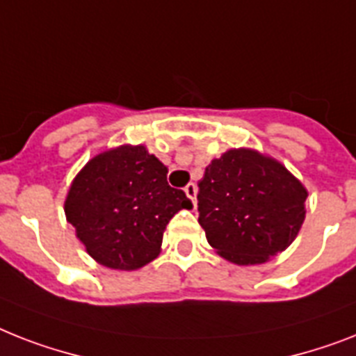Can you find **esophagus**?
I'll return each instance as SVG.
<instances>
[{
  "label": "esophagus",
  "instance_id": "1",
  "mask_svg": "<svg viewBox=\"0 0 356 356\" xmlns=\"http://www.w3.org/2000/svg\"><path fill=\"white\" fill-rule=\"evenodd\" d=\"M184 193H186V197L190 199L193 203V207H195V195H197V186L193 183H188L186 186H184Z\"/></svg>",
  "mask_w": 356,
  "mask_h": 356
}]
</instances>
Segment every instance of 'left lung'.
I'll return each instance as SVG.
<instances>
[{
  "label": "left lung",
  "instance_id": "8db88e82",
  "mask_svg": "<svg viewBox=\"0 0 356 356\" xmlns=\"http://www.w3.org/2000/svg\"><path fill=\"white\" fill-rule=\"evenodd\" d=\"M305 199L307 190L282 163L254 149H228L199 181V225L219 256L258 265L298 236Z\"/></svg>",
  "mask_w": 356,
  "mask_h": 356
}]
</instances>
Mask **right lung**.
Wrapping results in <instances>:
<instances>
[{"label":"right lung","mask_w":356,"mask_h":356,"mask_svg":"<svg viewBox=\"0 0 356 356\" xmlns=\"http://www.w3.org/2000/svg\"><path fill=\"white\" fill-rule=\"evenodd\" d=\"M168 168L144 146L98 153L69 188L65 218L104 267L137 270L161 252L163 234L192 201L166 181Z\"/></svg>","instance_id":"obj_1"}]
</instances>
